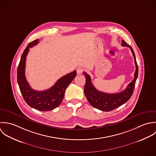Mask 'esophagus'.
<instances>
[{"mask_svg": "<svg viewBox=\"0 0 156 156\" xmlns=\"http://www.w3.org/2000/svg\"><path fill=\"white\" fill-rule=\"evenodd\" d=\"M83 71H84V69H83V67H78V68L77 69V70H76V72H77V74H78V75L81 74V73L83 72Z\"/></svg>", "mask_w": 156, "mask_h": 156, "instance_id": "esophagus-1", "label": "esophagus"}]
</instances>
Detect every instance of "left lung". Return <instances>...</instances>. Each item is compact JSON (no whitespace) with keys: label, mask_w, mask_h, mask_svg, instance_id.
<instances>
[{"label":"left lung","mask_w":156,"mask_h":156,"mask_svg":"<svg viewBox=\"0 0 156 156\" xmlns=\"http://www.w3.org/2000/svg\"><path fill=\"white\" fill-rule=\"evenodd\" d=\"M122 46L129 48L134 57L136 64L134 78L124 91L117 94H107L100 92L92 84L90 76L85 72H83L86 79L84 89L86 97L92 106L101 111L110 112L123 105L129 99L134 91L136 81L138 76V66L132 48L124 40H122Z\"/></svg>","instance_id":"obj_1"}]
</instances>
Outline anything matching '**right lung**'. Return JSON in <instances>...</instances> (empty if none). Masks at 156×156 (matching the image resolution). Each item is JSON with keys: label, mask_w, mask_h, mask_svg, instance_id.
Here are the masks:
<instances>
[{"label": "right lung", "mask_w": 156, "mask_h": 156, "mask_svg": "<svg viewBox=\"0 0 156 156\" xmlns=\"http://www.w3.org/2000/svg\"><path fill=\"white\" fill-rule=\"evenodd\" d=\"M35 40L28 44L22 55L17 69V83L25 102L37 110L51 111L58 107L62 102L65 90L76 75L74 70L60 78L50 89L43 91H37L32 89L25 77V64L30 48L38 43Z\"/></svg>", "instance_id": "right-lung-1"}]
</instances>
